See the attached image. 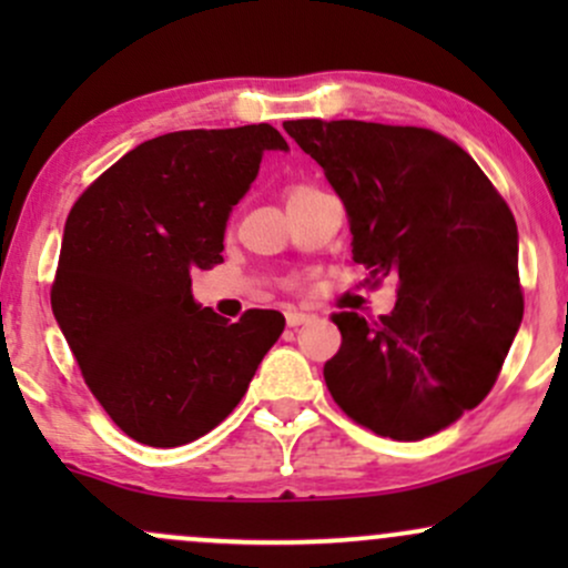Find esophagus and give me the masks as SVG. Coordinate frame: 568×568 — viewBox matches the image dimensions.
Listing matches in <instances>:
<instances>
[{"label":"esophagus","instance_id":"1","mask_svg":"<svg viewBox=\"0 0 568 568\" xmlns=\"http://www.w3.org/2000/svg\"><path fill=\"white\" fill-rule=\"evenodd\" d=\"M312 317H315V315H310V312H302V310H288V312H285V321H288L291 328L310 323Z\"/></svg>","mask_w":568,"mask_h":568}]
</instances>
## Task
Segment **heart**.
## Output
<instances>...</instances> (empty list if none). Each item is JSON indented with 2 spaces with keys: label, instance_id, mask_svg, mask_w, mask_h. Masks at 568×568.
<instances>
[{
  "label": "heart",
  "instance_id": "b5f03b06",
  "mask_svg": "<svg viewBox=\"0 0 568 568\" xmlns=\"http://www.w3.org/2000/svg\"><path fill=\"white\" fill-rule=\"evenodd\" d=\"M291 189H296V186H291Z\"/></svg>",
  "mask_w": 568,
  "mask_h": 568
}]
</instances>
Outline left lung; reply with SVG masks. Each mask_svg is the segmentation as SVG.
Wrapping results in <instances>:
<instances>
[{
  "label": "left lung",
  "mask_w": 568,
  "mask_h": 568,
  "mask_svg": "<svg viewBox=\"0 0 568 568\" xmlns=\"http://www.w3.org/2000/svg\"><path fill=\"white\" fill-rule=\"evenodd\" d=\"M349 216L352 262L397 280L389 315L334 312L336 406L393 440L454 425L491 393L524 321L513 211L459 143L427 128L288 120Z\"/></svg>",
  "instance_id": "obj_1"
}]
</instances>
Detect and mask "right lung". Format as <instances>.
<instances>
[{"instance_id": "1", "label": "right lung", "mask_w": 568, "mask_h": 568, "mask_svg": "<svg viewBox=\"0 0 568 568\" xmlns=\"http://www.w3.org/2000/svg\"><path fill=\"white\" fill-rule=\"evenodd\" d=\"M266 149H288L266 122L158 135L71 207L53 315L90 393L143 446H184L221 425L283 334L275 310L230 323L192 298V272L224 262L226 219Z\"/></svg>"}]
</instances>
